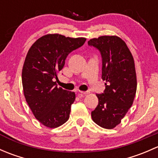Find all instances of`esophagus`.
<instances>
[{"mask_svg": "<svg viewBox=\"0 0 158 158\" xmlns=\"http://www.w3.org/2000/svg\"><path fill=\"white\" fill-rule=\"evenodd\" d=\"M88 93H89L88 91H86V92H83V91H79V95H86V94H88Z\"/></svg>", "mask_w": 158, "mask_h": 158, "instance_id": "34e87169", "label": "esophagus"}]
</instances>
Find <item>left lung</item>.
Masks as SVG:
<instances>
[{"label":"left lung","mask_w":158,"mask_h":158,"mask_svg":"<svg viewBox=\"0 0 158 158\" xmlns=\"http://www.w3.org/2000/svg\"><path fill=\"white\" fill-rule=\"evenodd\" d=\"M100 52L102 79L106 89L96 94L98 104L92 111L95 123L104 128L120 124L132 106L137 90L135 62L126 44L116 36H102L88 41Z\"/></svg>","instance_id":"left-lung-1"}]
</instances>
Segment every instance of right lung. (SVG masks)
I'll list each match as a JSON object with an SVG mask.
<instances>
[{
	"instance_id": "add662e5",
	"label": "right lung",
	"mask_w": 158,
	"mask_h": 158,
	"mask_svg": "<svg viewBox=\"0 0 158 158\" xmlns=\"http://www.w3.org/2000/svg\"><path fill=\"white\" fill-rule=\"evenodd\" d=\"M85 38L47 34L30 47L22 70L23 93L35 118L48 128H56L69 119L75 92L58 88L57 73L72 51L85 44Z\"/></svg>"
}]
</instances>
